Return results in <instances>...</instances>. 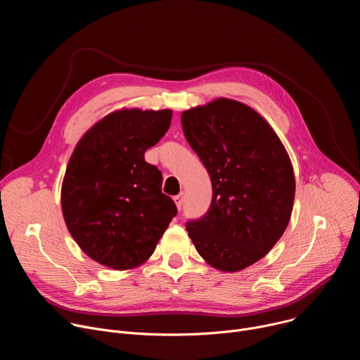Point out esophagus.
Returning a JSON list of instances; mask_svg holds the SVG:
<instances>
[{
  "instance_id": "obj_1",
  "label": "esophagus",
  "mask_w": 360,
  "mask_h": 360,
  "mask_svg": "<svg viewBox=\"0 0 360 360\" xmlns=\"http://www.w3.org/2000/svg\"><path fill=\"white\" fill-rule=\"evenodd\" d=\"M174 200H175L176 208H178V210H181V208H182V203H184V193H179V195H176V196L174 198Z\"/></svg>"
}]
</instances>
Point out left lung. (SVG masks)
Returning <instances> with one entry per match:
<instances>
[{"label": "left lung", "mask_w": 360, "mask_h": 360, "mask_svg": "<svg viewBox=\"0 0 360 360\" xmlns=\"http://www.w3.org/2000/svg\"><path fill=\"white\" fill-rule=\"evenodd\" d=\"M182 129L212 181V202L186 231L203 261L238 272L283 235L293 210L295 175L288 152L266 120L229 98L186 110Z\"/></svg>", "instance_id": "obj_1"}]
</instances>
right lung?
<instances>
[{
  "instance_id": "add662e5",
  "label": "right lung",
  "mask_w": 360,
  "mask_h": 360,
  "mask_svg": "<svg viewBox=\"0 0 360 360\" xmlns=\"http://www.w3.org/2000/svg\"><path fill=\"white\" fill-rule=\"evenodd\" d=\"M171 110H117L78 141L61 188L65 225L85 255L115 271L145 264L176 215L161 171L143 153L171 125Z\"/></svg>"
}]
</instances>
